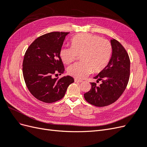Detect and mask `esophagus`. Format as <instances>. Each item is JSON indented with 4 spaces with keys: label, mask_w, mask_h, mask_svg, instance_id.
Masks as SVG:
<instances>
[{
    "label": "esophagus",
    "mask_w": 147,
    "mask_h": 147,
    "mask_svg": "<svg viewBox=\"0 0 147 147\" xmlns=\"http://www.w3.org/2000/svg\"><path fill=\"white\" fill-rule=\"evenodd\" d=\"M74 81H75V83H81V82H83L82 80H78V79H77V78H75Z\"/></svg>",
    "instance_id": "esophagus-1"
}]
</instances>
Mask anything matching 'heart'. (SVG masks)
Masks as SVG:
<instances>
[{
  "label": "heart",
  "mask_w": 147,
  "mask_h": 147,
  "mask_svg": "<svg viewBox=\"0 0 147 147\" xmlns=\"http://www.w3.org/2000/svg\"><path fill=\"white\" fill-rule=\"evenodd\" d=\"M72 48L63 47L60 51L61 60L70 64L81 55L82 62L75 63L67 69L68 74L76 78L82 79L94 72H99L109 63L112 46L107 40L98 35L88 33L79 34L71 40Z\"/></svg>",
  "instance_id": "heart-1"
}]
</instances>
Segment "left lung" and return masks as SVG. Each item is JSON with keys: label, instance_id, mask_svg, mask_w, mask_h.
<instances>
[{"label": "left lung", "instance_id": "left-lung-1", "mask_svg": "<svg viewBox=\"0 0 147 147\" xmlns=\"http://www.w3.org/2000/svg\"><path fill=\"white\" fill-rule=\"evenodd\" d=\"M110 43L112 53L109 63L94 77L101 83L97 86L91 83V90L84 94L85 100L96 107H105L118 100L129 79L130 59L127 51L117 40L112 38Z\"/></svg>", "mask_w": 147, "mask_h": 147}]
</instances>
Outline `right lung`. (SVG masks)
Returning a JSON list of instances; mask_svg holds the SVG:
<instances>
[{
  "instance_id": "add662e5",
  "label": "right lung",
  "mask_w": 147,
  "mask_h": 147,
  "mask_svg": "<svg viewBox=\"0 0 147 147\" xmlns=\"http://www.w3.org/2000/svg\"><path fill=\"white\" fill-rule=\"evenodd\" d=\"M69 32H52L38 37L24 55L23 74L29 91L35 98L52 103L64 96L68 86L74 82L69 75L57 80L54 75L64 72L60 51Z\"/></svg>"
}]
</instances>
